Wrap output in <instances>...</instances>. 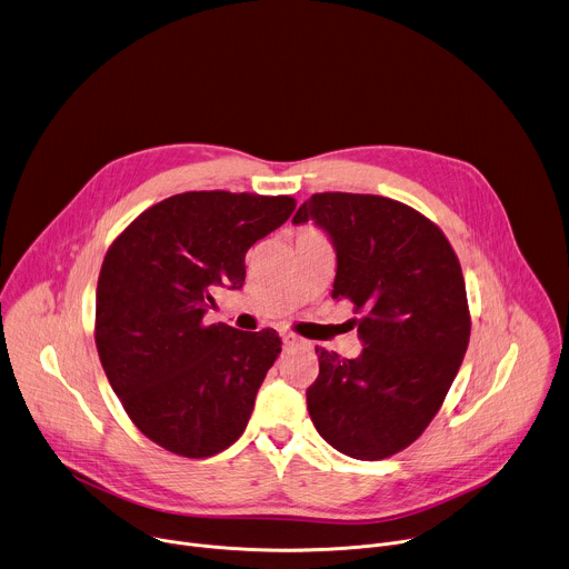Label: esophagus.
<instances>
[{
	"instance_id": "esophagus-1",
	"label": "esophagus",
	"mask_w": 569,
	"mask_h": 569,
	"mask_svg": "<svg viewBox=\"0 0 569 569\" xmlns=\"http://www.w3.org/2000/svg\"><path fill=\"white\" fill-rule=\"evenodd\" d=\"M281 341H283V350H290V348H295V346L301 343V339H299L297 335H292V332H283V335H281Z\"/></svg>"
}]
</instances>
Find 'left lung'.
Masks as SVG:
<instances>
[{"instance_id":"obj_1","label":"left lung","mask_w":569,"mask_h":569,"mask_svg":"<svg viewBox=\"0 0 569 569\" xmlns=\"http://www.w3.org/2000/svg\"><path fill=\"white\" fill-rule=\"evenodd\" d=\"M315 221L337 252L332 299L361 312L357 359L317 348L308 388L317 432L359 461L392 457L439 412L468 350L470 312L459 259L415 208L352 192L312 194L292 223Z\"/></svg>"}]
</instances>
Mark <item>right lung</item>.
<instances>
[{"instance_id":"obj_1","label":"right lung","mask_w":569,"mask_h":569,"mask_svg":"<svg viewBox=\"0 0 569 569\" xmlns=\"http://www.w3.org/2000/svg\"><path fill=\"white\" fill-rule=\"evenodd\" d=\"M292 197L183 192L141 212L108 248L94 312L103 372L132 423L188 459L246 430L281 352L272 328L206 326L214 295L246 281V252L288 221Z\"/></svg>"}]
</instances>
